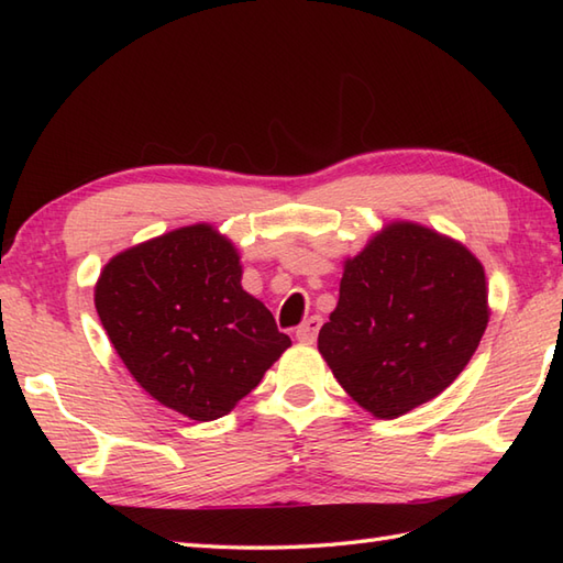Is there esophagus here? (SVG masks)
Wrapping results in <instances>:
<instances>
[{"instance_id": "1", "label": "esophagus", "mask_w": 563, "mask_h": 563, "mask_svg": "<svg viewBox=\"0 0 563 563\" xmlns=\"http://www.w3.org/2000/svg\"><path fill=\"white\" fill-rule=\"evenodd\" d=\"M321 327V319L319 317H309L305 324H300L295 329V339L300 343H314L317 341V333Z\"/></svg>"}]
</instances>
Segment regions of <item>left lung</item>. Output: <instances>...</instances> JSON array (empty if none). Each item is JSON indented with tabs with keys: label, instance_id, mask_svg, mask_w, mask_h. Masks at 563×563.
Segmentation results:
<instances>
[{
	"label": "left lung",
	"instance_id": "left-lung-1",
	"mask_svg": "<svg viewBox=\"0 0 563 563\" xmlns=\"http://www.w3.org/2000/svg\"><path fill=\"white\" fill-rule=\"evenodd\" d=\"M486 321L482 263L448 236L397 222L345 261L319 353L363 409L397 418L457 379Z\"/></svg>",
	"mask_w": 563,
	"mask_h": 563
}]
</instances>
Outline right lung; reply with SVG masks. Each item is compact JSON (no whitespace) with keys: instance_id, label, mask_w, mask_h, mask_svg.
<instances>
[{"instance_id":"obj_1","label":"right lung","mask_w":563,"mask_h":563,"mask_svg":"<svg viewBox=\"0 0 563 563\" xmlns=\"http://www.w3.org/2000/svg\"><path fill=\"white\" fill-rule=\"evenodd\" d=\"M234 246L208 224L181 227L106 263L97 312L140 387L194 421H214L290 345L242 290Z\"/></svg>"}]
</instances>
